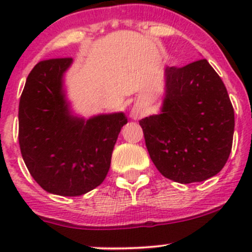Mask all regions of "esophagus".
Instances as JSON below:
<instances>
[{
  "label": "esophagus",
  "instance_id": "obj_1",
  "mask_svg": "<svg viewBox=\"0 0 252 252\" xmlns=\"http://www.w3.org/2000/svg\"><path fill=\"white\" fill-rule=\"evenodd\" d=\"M130 118L131 119H139L140 117H142L145 114V111L144 108L141 107L140 105H138V103H135V105L133 106V107L130 108Z\"/></svg>",
  "mask_w": 252,
  "mask_h": 252
}]
</instances>
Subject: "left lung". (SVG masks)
Wrapping results in <instances>:
<instances>
[{
  "instance_id": "left-lung-1",
  "label": "left lung",
  "mask_w": 252,
  "mask_h": 252,
  "mask_svg": "<svg viewBox=\"0 0 252 252\" xmlns=\"http://www.w3.org/2000/svg\"><path fill=\"white\" fill-rule=\"evenodd\" d=\"M139 123L152 162L173 182H204L220 172L232 151L234 110L206 60L166 67L158 113Z\"/></svg>"
}]
</instances>
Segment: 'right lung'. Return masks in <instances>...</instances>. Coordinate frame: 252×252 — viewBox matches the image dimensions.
Masks as SVG:
<instances>
[{
	"mask_svg": "<svg viewBox=\"0 0 252 252\" xmlns=\"http://www.w3.org/2000/svg\"><path fill=\"white\" fill-rule=\"evenodd\" d=\"M72 58L39 62L19 101V146L35 182L50 194L80 196L105 180L113 147L128 123L123 112L84 118L67 97Z\"/></svg>",
	"mask_w": 252,
	"mask_h": 252,
	"instance_id": "add662e5",
	"label": "right lung"
}]
</instances>
